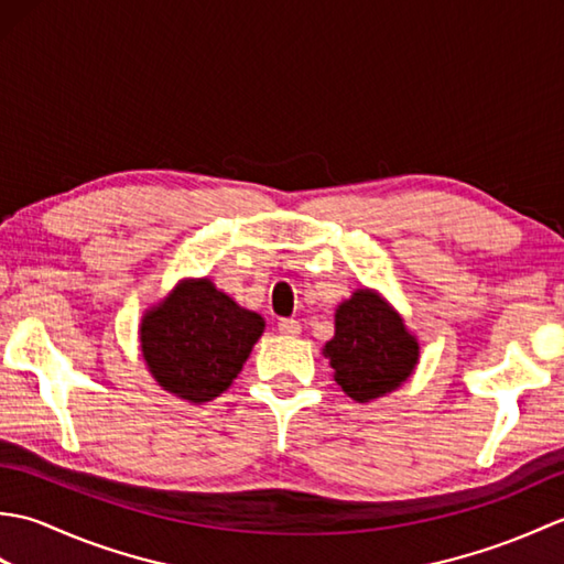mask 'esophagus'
Listing matches in <instances>:
<instances>
[{
	"label": "esophagus",
	"mask_w": 564,
	"mask_h": 564,
	"mask_svg": "<svg viewBox=\"0 0 564 564\" xmlns=\"http://www.w3.org/2000/svg\"><path fill=\"white\" fill-rule=\"evenodd\" d=\"M279 332L285 334V337H297V334H301V322H297V319H281Z\"/></svg>",
	"instance_id": "34e87169"
}]
</instances>
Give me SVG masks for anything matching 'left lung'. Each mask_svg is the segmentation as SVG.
I'll list each match as a JSON object with an SVG mask.
<instances>
[{
	"mask_svg": "<svg viewBox=\"0 0 564 564\" xmlns=\"http://www.w3.org/2000/svg\"><path fill=\"white\" fill-rule=\"evenodd\" d=\"M419 339L404 317L373 289H356L334 310V337L325 344L334 380L356 402L394 392L414 373Z\"/></svg>",
	"mask_w": 564,
	"mask_h": 564,
	"instance_id": "8db88e82",
	"label": "left lung"
}]
</instances>
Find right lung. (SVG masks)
Returning <instances> with one entry per match:
<instances>
[{"label":"right lung","mask_w":564,"mask_h":564,"mask_svg":"<svg viewBox=\"0 0 564 564\" xmlns=\"http://www.w3.org/2000/svg\"><path fill=\"white\" fill-rule=\"evenodd\" d=\"M267 322L210 279H184L140 319V351L158 386L203 404L232 386Z\"/></svg>","instance_id":"1"}]
</instances>
